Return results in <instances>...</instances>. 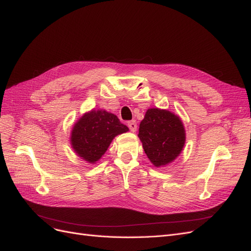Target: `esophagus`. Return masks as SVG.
Instances as JSON below:
<instances>
[{
  "label": "esophagus",
  "instance_id": "1",
  "mask_svg": "<svg viewBox=\"0 0 251 251\" xmlns=\"http://www.w3.org/2000/svg\"><path fill=\"white\" fill-rule=\"evenodd\" d=\"M127 126L131 130V132H135L136 130H137V123H136L135 120H131L127 123Z\"/></svg>",
  "mask_w": 251,
  "mask_h": 251
}]
</instances>
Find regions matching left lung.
<instances>
[{
  "instance_id": "left-lung-1",
  "label": "left lung",
  "mask_w": 251,
  "mask_h": 251,
  "mask_svg": "<svg viewBox=\"0 0 251 251\" xmlns=\"http://www.w3.org/2000/svg\"><path fill=\"white\" fill-rule=\"evenodd\" d=\"M144 153L155 166L172 162L182 151L185 132L181 120L166 110L150 109L139 126Z\"/></svg>"
}]
</instances>
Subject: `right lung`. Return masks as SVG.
I'll return each instance as SVG.
<instances>
[{"label": "right lung", "instance_id": "obj_1", "mask_svg": "<svg viewBox=\"0 0 251 251\" xmlns=\"http://www.w3.org/2000/svg\"><path fill=\"white\" fill-rule=\"evenodd\" d=\"M128 131L116 115L102 110L91 111L73 126L71 142L74 151L86 161L94 163L108 150L113 138Z\"/></svg>", "mask_w": 251, "mask_h": 251}]
</instances>
